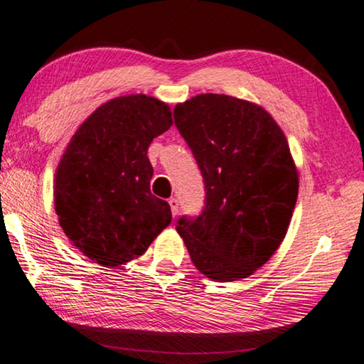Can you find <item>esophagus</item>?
<instances>
[{
	"instance_id": "1",
	"label": "esophagus",
	"mask_w": 364,
	"mask_h": 364,
	"mask_svg": "<svg viewBox=\"0 0 364 364\" xmlns=\"http://www.w3.org/2000/svg\"><path fill=\"white\" fill-rule=\"evenodd\" d=\"M168 204H170V208H171V214H173V217H175V215L178 214V209H180V204H178V199L171 198L170 200H168Z\"/></svg>"
}]
</instances>
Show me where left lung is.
Here are the masks:
<instances>
[{"label":"left lung","instance_id":"obj_1","mask_svg":"<svg viewBox=\"0 0 364 364\" xmlns=\"http://www.w3.org/2000/svg\"><path fill=\"white\" fill-rule=\"evenodd\" d=\"M175 126L205 189L203 213L180 217L178 234L208 278H247L278 250L296 205L299 180L283 130L263 107L213 93L176 105Z\"/></svg>","mask_w":364,"mask_h":364}]
</instances>
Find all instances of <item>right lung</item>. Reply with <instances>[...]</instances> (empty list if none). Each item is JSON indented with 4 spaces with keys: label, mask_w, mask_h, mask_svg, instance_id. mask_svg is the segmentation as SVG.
<instances>
[{
    "label": "right lung",
    "mask_w": 364,
    "mask_h": 364,
    "mask_svg": "<svg viewBox=\"0 0 364 364\" xmlns=\"http://www.w3.org/2000/svg\"><path fill=\"white\" fill-rule=\"evenodd\" d=\"M171 124L165 102L127 95L97 107L75 132L53 196L65 235L85 257L119 267L144 255L170 225V204L150 193L147 150Z\"/></svg>",
    "instance_id": "obj_1"
}]
</instances>
